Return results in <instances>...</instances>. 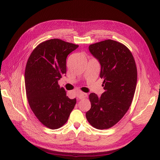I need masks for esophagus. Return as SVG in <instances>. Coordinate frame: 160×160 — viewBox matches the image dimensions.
<instances>
[{"instance_id": "obj_1", "label": "esophagus", "mask_w": 160, "mask_h": 160, "mask_svg": "<svg viewBox=\"0 0 160 160\" xmlns=\"http://www.w3.org/2000/svg\"><path fill=\"white\" fill-rule=\"evenodd\" d=\"M77 97L79 99H83V98H86V97H88V94L86 93H83V92H81V93L78 94Z\"/></svg>"}]
</instances>
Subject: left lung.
Masks as SVG:
<instances>
[{"label": "left lung", "instance_id": "obj_1", "mask_svg": "<svg viewBox=\"0 0 160 160\" xmlns=\"http://www.w3.org/2000/svg\"><path fill=\"white\" fill-rule=\"evenodd\" d=\"M89 50L101 65L100 77L104 80L105 91L100 97L94 93L89 95L91 107L86 118L94 128L108 129L130 108L137 84V67L130 50L118 41H100L90 45Z\"/></svg>", "mask_w": 160, "mask_h": 160}]
</instances>
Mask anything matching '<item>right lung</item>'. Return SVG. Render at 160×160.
I'll list each match as a JSON object with an SVG mask.
<instances>
[{
	"instance_id": "add662e5",
	"label": "right lung",
	"mask_w": 160,
	"mask_h": 160,
	"mask_svg": "<svg viewBox=\"0 0 160 160\" xmlns=\"http://www.w3.org/2000/svg\"><path fill=\"white\" fill-rule=\"evenodd\" d=\"M78 47L60 39L42 42L33 50L24 73L29 106L37 119L50 129H58L69 119L77 102L66 95L58 80L66 74V58Z\"/></svg>"
}]
</instances>
